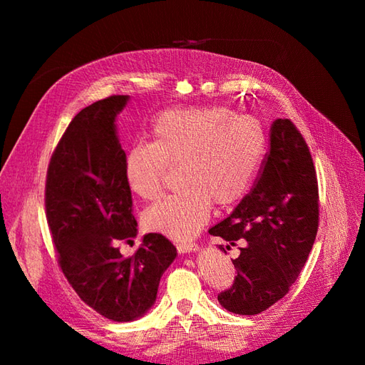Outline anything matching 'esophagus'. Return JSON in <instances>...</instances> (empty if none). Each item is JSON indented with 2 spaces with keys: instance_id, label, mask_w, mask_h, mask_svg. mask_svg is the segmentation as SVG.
<instances>
[{
  "instance_id": "34e87169",
  "label": "esophagus",
  "mask_w": 365,
  "mask_h": 365,
  "mask_svg": "<svg viewBox=\"0 0 365 365\" xmlns=\"http://www.w3.org/2000/svg\"><path fill=\"white\" fill-rule=\"evenodd\" d=\"M199 250L197 243H180L177 245V251L180 254H187V252H196Z\"/></svg>"
}]
</instances>
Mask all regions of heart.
Masks as SVG:
<instances>
[{
    "label": "heart",
    "mask_w": 365,
    "mask_h": 365,
    "mask_svg": "<svg viewBox=\"0 0 365 365\" xmlns=\"http://www.w3.org/2000/svg\"><path fill=\"white\" fill-rule=\"evenodd\" d=\"M153 141L131 144L122 161L127 188L141 199L158 196L168 165L182 161L183 188L147 208V230L188 240L207 222L212 204L230 205L250 190L265 155L260 122L227 108L168 110L152 122Z\"/></svg>",
    "instance_id": "obj_1"
}]
</instances>
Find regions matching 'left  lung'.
Masks as SVG:
<instances>
[{
	"instance_id": "left-lung-1",
	"label": "left lung",
	"mask_w": 365,
	"mask_h": 365,
	"mask_svg": "<svg viewBox=\"0 0 365 365\" xmlns=\"http://www.w3.org/2000/svg\"><path fill=\"white\" fill-rule=\"evenodd\" d=\"M319 229V183L309 147L289 119H276L260 175L210 235L234 246L246 240L229 290L220 304L238 315L267 311L289 293L311 252ZM229 247V246H226ZM220 250L226 252L222 245Z\"/></svg>"
}]
</instances>
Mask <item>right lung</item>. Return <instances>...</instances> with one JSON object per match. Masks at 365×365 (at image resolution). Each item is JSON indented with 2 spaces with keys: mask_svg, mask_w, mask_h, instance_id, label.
<instances>
[{
  "mask_svg": "<svg viewBox=\"0 0 365 365\" xmlns=\"http://www.w3.org/2000/svg\"><path fill=\"white\" fill-rule=\"evenodd\" d=\"M128 96L84 108L54 149L45 185L46 221L61 269L78 297L113 322L143 317L157 299L160 279L177 250L161 234H147L131 257L118 243L138 235L131 191L122 175L115 118Z\"/></svg>",
  "mask_w": 365,
  "mask_h": 365,
  "instance_id": "add662e5",
  "label": "right lung"
}]
</instances>
